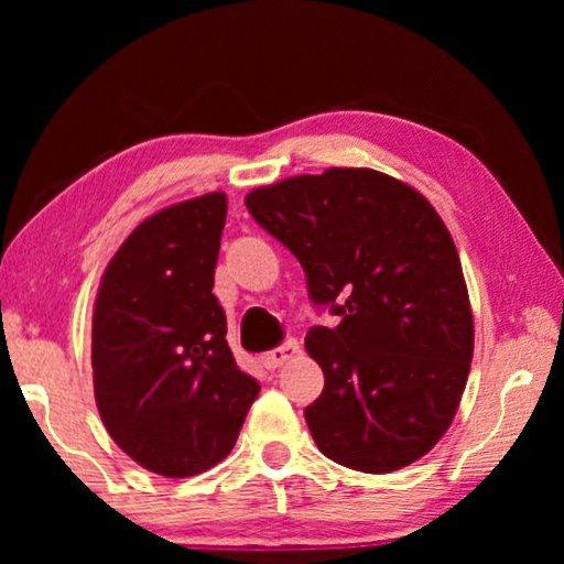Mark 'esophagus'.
<instances>
[{
	"instance_id": "34e87169",
	"label": "esophagus",
	"mask_w": 564,
	"mask_h": 564,
	"mask_svg": "<svg viewBox=\"0 0 564 564\" xmlns=\"http://www.w3.org/2000/svg\"><path fill=\"white\" fill-rule=\"evenodd\" d=\"M299 352H301L299 340L289 338V340H283L279 348H273V350H269V352H263V356H261L259 360H261V366H263V368L273 370V368H281L285 360H291V358L299 356Z\"/></svg>"
}]
</instances>
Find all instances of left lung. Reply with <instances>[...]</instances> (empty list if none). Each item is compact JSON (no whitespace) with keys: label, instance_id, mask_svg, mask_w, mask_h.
Here are the masks:
<instances>
[{"label":"left lung","instance_id":"8db88e82","mask_svg":"<svg viewBox=\"0 0 564 564\" xmlns=\"http://www.w3.org/2000/svg\"><path fill=\"white\" fill-rule=\"evenodd\" d=\"M246 208L299 259L311 301L340 316L305 336L326 376L305 408L318 451L376 475L433 451L460 405L475 330L431 202L373 169H328L253 188Z\"/></svg>","mask_w":564,"mask_h":564}]
</instances>
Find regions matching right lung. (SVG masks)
Returning a JSON list of instances; mask_svg holds the SVG:
<instances>
[{"instance_id": "1", "label": "right lung", "mask_w": 564, "mask_h": 564, "mask_svg": "<svg viewBox=\"0 0 564 564\" xmlns=\"http://www.w3.org/2000/svg\"><path fill=\"white\" fill-rule=\"evenodd\" d=\"M224 224L221 191L149 216L113 253L94 303L104 427L131 460L164 477L221 463L261 390L238 370L212 293Z\"/></svg>"}]
</instances>
